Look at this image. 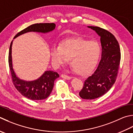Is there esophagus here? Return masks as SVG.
Segmentation results:
<instances>
[{"mask_svg":"<svg viewBox=\"0 0 133 133\" xmlns=\"http://www.w3.org/2000/svg\"><path fill=\"white\" fill-rule=\"evenodd\" d=\"M61 77H62V78H64V79H70L71 78V77L68 76V75H65V74H62L61 75Z\"/></svg>","mask_w":133,"mask_h":133,"instance_id":"esophagus-1","label":"esophagus"}]
</instances>
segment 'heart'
I'll use <instances>...</instances> for the list:
<instances>
[{
  "label": "heart",
  "instance_id": "1",
  "mask_svg": "<svg viewBox=\"0 0 133 133\" xmlns=\"http://www.w3.org/2000/svg\"><path fill=\"white\" fill-rule=\"evenodd\" d=\"M101 49L96 41L82 38L66 39L51 49V61L54 64H70L76 73L86 75L94 69L101 55Z\"/></svg>",
  "mask_w": 133,
  "mask_h": 133
}]
</instances>
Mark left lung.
Returning a JSON list of instances; mask_svg holds the SVG:
<instances>
[{
  "label": "left lung",
  "mask_w": 133,
  "mask_h": 133,
  "mask_svg": "<svg viewBox=\"0 0 133 133\" xmlns=\"http://www.w3.org/2000/svg\"><path fill=\"white\" fill-rule=\"evenodd\" d=\"M100 36L102 46L101 59L97 68L85 80L79 95L83 99H95L110 90L118 75L121 61L118 41L109 31L98 26H88Z\"/></svg>",
  "instance_id": "1"
}]
</instances>
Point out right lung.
<instances>
[{
	"mask_svg": "<svg viewBox=\"0 0 133 133\" xmlns=\"http://www.w3.org/2000/svg\"><path fill=\"white\" fill-rule=\"evenodd\" d=\"M54 23H35L18 33L14 38L29 32L48 33L55 28ZM12 41L10 44L9 53V64L11 71L12 83L14 87L22 96L32 100L45 99L51 94L53 89L54 81L59 77L58 72L53 71H46L37 79L32 81H25L16 76L12 68L11 47Z\"/></svg>",
	"mask_w": 133,
	"mask_h": 133,
	"instance_id": "1",
	"label": "right lung"
}]
</instances>
